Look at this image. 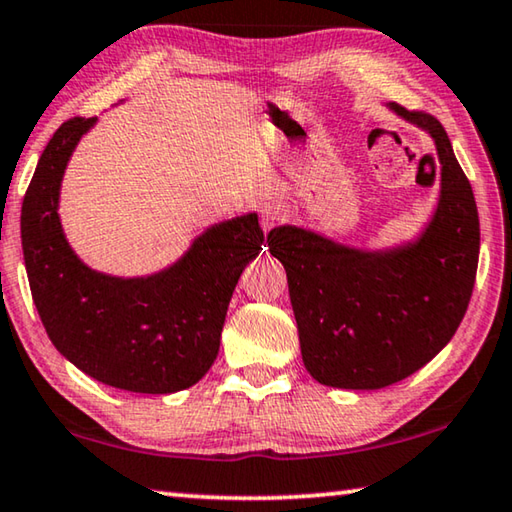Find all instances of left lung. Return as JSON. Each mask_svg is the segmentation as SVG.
<instances>
[{
	"label": "left lung",
	"instance_id": "obj_1",
	"mask_svg": "<svg viewBox=\"0 0 512 512\" xmlns=\"http://www.w3.org/2000/svg\"><path fill=\"white\" fill-rule=\"evenodd\" d=\"M392 108L438 147L442 192L424 236L367 254L297 226L267 233L270 254L288 274L301 358L331 388L379 390L422 370L454 338L476 281L479 211L447 131L431 113Z\"/></svg>",
	"mask_w": 512,
	"mask_h": 512
}]
</instances>
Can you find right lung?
<instances>
[{
    "label": "right lung",
    "instance_id": "right-lung-1",
    "mask_svg": "<svg viewBox=\"0 0 512 512\" xmlns=\"http://www.w3.org/2000/svg\"><path fill=\"white\" fill-rule=\"evenodd\" d=\"M97 117H70L40 156L20 231L33 304L54 347L111 388L167 395L195 385L220 349L240 274L261 254L258 215L215 224L177 265L115 279L83 265L58 222V188L72 149Z\"/></svg>",
    "mask_w": 512,
    "mask_h": 512
}]
</instances>
